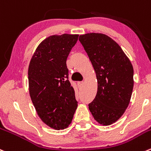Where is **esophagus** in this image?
<instances>
[{
  "instance_id": "34e87169",
  "label": "esophagus",
  "mask_w": 151,
  "mask_h": 151,
  "mask_svg": "<svg viewBox=\"0 0 151 151\" xmlns=\"http://www.w3.org/2000/svg\"><path fill=\"white\" fill-rule=\"evenodd\" d=\"M78 84H79V86H80V87H83V85H84V82H79Z\"/></svg>"
}]
</instances>
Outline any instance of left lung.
<instances>
[{"mask_svg": "<svg viewBox=\"0 0 151 151\" xmlns=\"http://www.w3.org/2000/svg\"><path fill=\"white\" fill-rule=\"evenodd\" d=\"M79 40L96 72L97 92L88 108L102 125L114 123L129 105L134 88V68L117 43L106 35L88 33Z\"/></svg>", "mask_w": 151, "mask_h": 151, "instance_id": "obj_1", "label": "left lung"}]
</instances>
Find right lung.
Segmentation results:
<instances>
[{"label":"right lung","instance_id":"add662e5","mask_svg":"<svg viewBox=\"0 0 151 151\" xmlns=\"http://www.w3.org/2000/svg\"><path fill=\"white\" fill-rule=\"evenodd\" d=\"M78 35H52L35 50L28 70L29 94L39 117L55 130L71 124L77 108L66 60Z\"/></svg>","mask_w":151,"mask_h":151}]
</instances>
